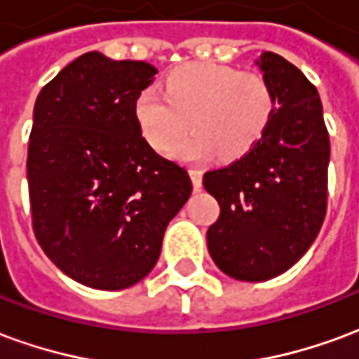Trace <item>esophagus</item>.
I'll use <instances>...</instances> for the list:
<instances>
[{
	"mask_svg": "<svg viewBox=\"0 0 359 359\" xmlns=\"http://www.w3.org/2000/svg\"><path fill=\"white\" fill-rule=\"evenodd\" d=\"M190 179H192V187L194 190L202 188V171L200 169H190Z\"/></svg>",
	"mask_w": 359,
	"mask_h": 359,
	"instance_id": "obj_1",
	"label": "esophagus"
}]
</instances>
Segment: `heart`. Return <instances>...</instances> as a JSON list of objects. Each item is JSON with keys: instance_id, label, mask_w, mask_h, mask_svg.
<instances>
[{"instance_id": "b5f03b06", "label": "heart", "mask_w": 359, "mask_h": 359, "mask_svg": "<svg viewBox=\"0 0 359 359\" xmlns=\"http://www.w3.org/2000/svg\"><path fill=\"white\" fill-rule=\"evenodd\" d=\"M275 111L269 82L257 73L215 63H190L172 71L165 92L144 88L134 103L142 136L159 154H172L187 123L195 128L177 156L238 159L262 140Z\"/></svg>"}]
</instances>
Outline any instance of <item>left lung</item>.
Here are the masks:
<instances>
[{"mask_svg":"<svg viewBox=\"0 0 359 359\" xmlns=\"http://www.w3.org/2000/svg\"><path fill=\"white\" fill-rule=\"evenodd\" d=\"M277 107L246 156L203 175L221 215L208 231L219 269L238 280L285 273L313 244L327 213L329 133L317 88L298 67L265 51L259 61Z\"/></svg>","mask_w":359,"mask_h":359,"instance_id":"8db88e82","label":"left lung"}]
</instances>
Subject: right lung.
Returning <instances> with one entry per match:
<instances>
[{
  "label": "right lung",
  "mask_w": 359,
  "mask_h": 359,
  "mask_svg": "<svg viewBox=\"0 0 359 359\" xmlns=\"http://www.w3.org/2000/svg\"><path fill=\"white\" fill-rule=\"evenodd\" d=\"M156 74L146 61L90 51L36 100L27 159L36 241L92 288L121 290L146 277L192 192L187 169L154 151L134 117Z\"/></svg>",
  "instance_id": "1"
}]
</instances>
